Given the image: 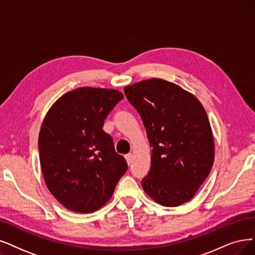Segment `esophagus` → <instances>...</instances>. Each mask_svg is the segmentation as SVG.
I'll return each instance as SVG.
<instances>
[{
  "label": "esophagus",
  "instance_id": "34e87169",
  "mask_svg": "<svg viewBox=\"0 0 255 255\" xmlns=\"http://www.w3.org/2000/svg\"><path fill=\"white\" fill-rule=\"evenodd\" d=\"M126 160L128 162V164L130 165L131 164V161H133V156H131V154H127L126 155Z\"/></svg>",
  "mask_w": 255,
  "mask_h": 255
}]
</instances>
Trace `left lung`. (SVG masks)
Masks as SVG:
<instances>
[{
    "label": "left lung",
    "mask_w": 255,
    "mask_h": 255,
    "mask_svg": "<svg viewBox=\"0 0 255 255\" xmlns=\"http://www.w3.org/2000/svg\"><path fill=\"white\" fill-rule=\"evenodd\" d=\"M125 94L139 113L151 147L150 170L142 187L163 206L184 204L208 177L215 160L204 108L187 91L160 78L128 86Z\"/></svg>",
    "instance_id": "8db88e82"
}]
</instances>
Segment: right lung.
Listing matches in <instances>:
<instances>
[{
	"label": "right lung",
	"mask_w": 255,
	"mask_h": 255,
	"mask_svg": "<svg viewBox=\"0 0 255 255\" xmlns=\"http://www.w3.org/2000/svg\"><path fill=\"white\" fill-rule=\"evenodd\" d=\"M124 99L117 90L78 88L51 107L38 135L46 185L66 208L89 213L103 207L128 170L103 129L110 112Z\"/></svg>",
	"instance_id": "add662e5"
}]
</instances>
